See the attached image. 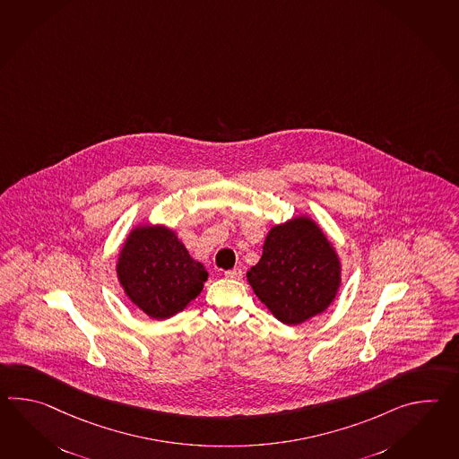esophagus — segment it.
Returning a JSON list of instances; mask_svg holds the SVG:
<instances>
[{"mask_svg": "<svg viewBox=\"0 0 459 459\" xmlns=\"http://www.w3.org/2000/svg\"><path fill=\"white\" fill-rule=\"evenodd\" d=\"M225 276H227V278H230V280H242L244 272H242V268H240V266H235L234 270L225 272Z\"/></svg>", "mask_w": 459, "mask_h": 459, "instance_id": "34e87169", "label": "esophagus"}]
</instances>
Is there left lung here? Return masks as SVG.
Segmentation results:
<instances>
[{
  "label": "left lung",
  "instance_id": "left-lung-1",
  "mask_svg": "<svg viewBox=\"0 0 459 459\" xmlns=\"http://www.w3.org/2000/svg\"><path fill=\"white\" fill-rule=\"evenodd\" d=\"M262 248L247 280L278 321L303 325L336 299L342 283L341 256L311 215L270 227Z\"/></svg>",
  "mask_w": 459,
  "mask_h": 459
}]
</instances>
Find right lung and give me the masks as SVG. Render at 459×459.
Wrapping results in <instances>:
<instances>
[{"label":"right lung","mask_w":459,"mask_h":459,"mask_svg":"<svg viewBox=\"0 0 459 459\" xmlns=\"http://www.w3.org/2000/svg\"><path fill=\"white\" fill-rule=\"evenodd\" d=\"M115 272L126 298L156 321L181 313L209 276L171 227L143 222L126 235Z\"/></svg>","instance_id":"1"}]
</instances>
